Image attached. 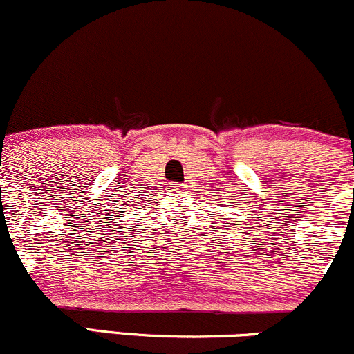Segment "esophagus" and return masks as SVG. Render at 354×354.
Returning a JSON list of instances; mask_svg holds the SVG:
<instances>
[{
  "mask_svg": "<svg viewBox=\"0 0 354 354\" xmlns=\"http://www.w3.org/2000/svg\"><path fill=\"white\" fill-rule=\"evenodd\" d=\"M169 189L173 193H176V195H180V193H183V185H180V183H171V187H169Z\"/></svg>",
  "mask_w": 354,
  "mask_h": 354,
  "instance_id": "obj_1",
  "label": "esophagus"
}]
</instances>
